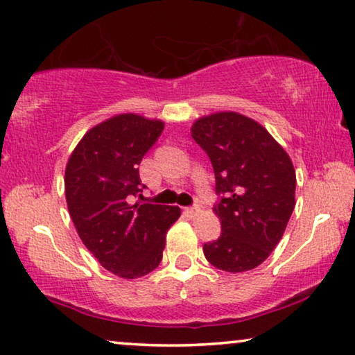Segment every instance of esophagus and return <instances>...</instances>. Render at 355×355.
<instances>
[{"label": "esophagus", "instance_id": "esophagus-1", "mask_svg": "<svg viewBox=\"0 0 355 355\" xmlns=\"http://www.w3.org/2000/svg\"><path fill=\"white\" fill-rule=\"evenodd\" d=\"M200 211V207L199 205H193V207H188L187 209V214L189 215V216H196Z\"/></svg>", "mask_w": 355, "mask_h": 355}]
</instances>
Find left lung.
Masks as SVG:
<instances>
[{
    "instance_id": "left-lung-1",
    "label": "left lung",
    "mask_w": 355,
    "mask_h": 355,
    "mask_svg": "<svg viewBox=\"0 0 355 355\" xmlns=\"http://www.w3.org/2000/svg\"><path fill=\"white\" fill-rule=\"evenodd\" d=\"M191 137L210 157L221 196L214 207L221 236L204 244V255L221 271H250L271 255L292 216V159L260 123L236 111L202 116Z\"/></svg>"
}]
</instances>
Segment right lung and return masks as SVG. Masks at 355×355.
<instances>
[{
  "label": "right lung",
  "instance_id": "1",
  "mask_svg": "<svg viewBox=\"0 0 355 355\" xmlns=\"http://www.w3.org/2000/svg\"><path fill=\"white\" fill-rule=\"evenodd\" d=\"M164 130L161 119L116 114L89 129L68 157L65 198L83 244L123 279L155 271L177 205L140 204L139 166Z\"/></svg>",
  "mask_w": 355,
  "mask_h": 355
}]
</instances>
